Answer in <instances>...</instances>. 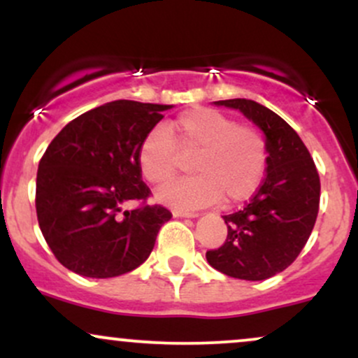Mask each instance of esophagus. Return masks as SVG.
<instances>
[{"label":"esophagus","mask_w":358,"mask_h":358,"mask_svg":"<svg viewBox=\"0 0 358 358\" xmlns=\"http://www.w3.org/2000/svg\"><path fill=\"white\" fill-rule=\"evenodd\" d=\"M173 217H185V219H195V217H199V213L185 212V210H173Z\"/></svg>","instance_id":"1"}]
</instances>
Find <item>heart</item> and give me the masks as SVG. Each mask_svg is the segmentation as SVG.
I'll list each match as a JSON object with an SVG mask.
<instances>
[{"mask_svg": "<svg viewBox=\"0 0 358 358\" xmlns=\"http://www.w3.org/2000/svg\"><path fill=\"white\" fill-rule=\"evenodd\" d=\"M196 150V175L171 182L158 192L159 202L176 208H200L219 202H244L264 178L268 146L257 129L239 126L210 108H192L176 116L168 131L155 127L143 138L138 165L150 183L168 182L176 171L178 150Z\"/></svg>", "mask_w": 358, "mask_h": 358, "instance_id": "obj_1", "label": "heart"}]
</instances>
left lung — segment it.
Instances as JSON below:
<instances>
[{
    "mask_svg": "<svg viewBox=\"0 0 358 358\" xmlns=\"http://www.w3.org/2000/svg\"><path fill=\"white\" fill-rule=\"evenodd\" d=\"M213 104L239 110L262 131L268 166L250 202L222 217L227 239L205 257L227 276L262 281L285 271L305 248L318 215L320 176L305 143L276 113L250 99Z\"/></svg>",
    "mask_w": 358,
    "mask_h": 358,
    "instance_id": "8db88e82",
    "label": "left lung"
}]
</instances>
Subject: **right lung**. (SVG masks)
<instances>
[{
  "mask_svg": "<svg viewBox=\"0 0 358 358\" xmlns=\"http://www.w3.org/2000/svg\"><path fill=\"white\" fill-rule=\"evenodd\" d=\"M168 104L113 101L69 122L38 163L36 217L62 266L85 278H116L150 257L171 213L146 200L138 150Z\"/></svg>",
  "mask_w": 358,
  "mask_h": 358,
  "instance_id": "right-lung-1",
  "label": "right lung"
}]
</instances>
